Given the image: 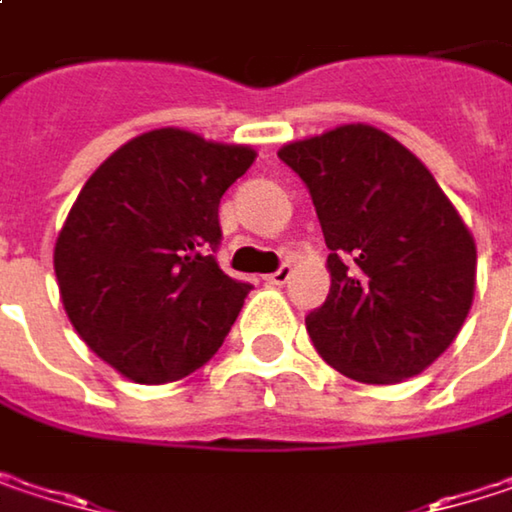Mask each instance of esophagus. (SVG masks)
Segmentation results:
<instances>
[{"label":"esophagus","mask_w":512,"mask_h":512,"mask_svg":"<svg viewBox=\"0 0 512 512\" xmlns=\"http://www.w3.org/2000/svg\"><path fill=\"white\" fill-rule=\"evenodd\" d=\"M290 275H293V266H290V263H281L275 272H269V275H266V281H269V284H284Z\"/></svg>","instance_id":"esophagus-1"}]
</instances>
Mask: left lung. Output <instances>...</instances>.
<instances>
[{
	"mask_svg": "<svg viewBox=\"0 0 512 512\" xmlns=\"http://www.w3.org/2000/svg\"><path fill=\"white\" fill-rule=\"evenodd\" d=\"M308 186L332 287L305 317L317 353L344 376L388 385L442 356L462 329L477 252L424 162L367 124L284 145Z\"/></svg>",
	"mask_w": 512,
	"mask_h": 512,
	"instance_id": "8db88e82",
	"label": "left lung"
}]
</instances>
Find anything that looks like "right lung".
I'll list each match as a JSON object with an SVG mask.
<instances>
[{
  "label": "right lung",
  "instance_id": "obj_1",
  "mask_svg": "<svg viewBox=\"0 0 512 512\" xmlns=\"http://www.w3.org/2000/svg\"><path fill=\"white\" fill-rule=\"evenodd\" d=\"M255 151L186 130L145 133L82 186L55 240V278L79 338L133 382L207 364L252 284L219 269V201Z\"/></svg>",
  "mask_w": 512,
  "mask_h": 512
}]
</instances>
